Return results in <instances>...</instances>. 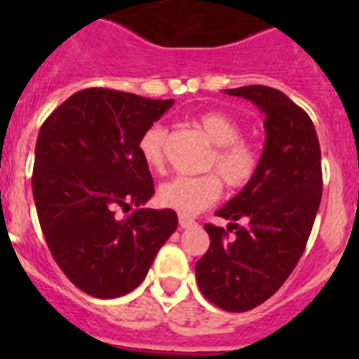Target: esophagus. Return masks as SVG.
Returning <instances> with one entry per match:
<instances>
[{
    "label": "esophagus",
    "instance_id": "1",
    "mask_svg": "<svg viewBox=\"0 0 359 359\" xmlns=\"http://www.w3.org/2000/svg\"><path fill=\"white\" fill-rule=\"evenodd\" d=\"M196 221L192 217H187V215H180V226L182 228H190L194 226Z\"/></svg>",
    "mask_w": 359,
    "mask_h": 359
}]
</instances>
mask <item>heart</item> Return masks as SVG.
Masks as SVG:
<instances>
[{"instance_id": "heart-1", "label": "heart", "mask_w": 359, "mask_h": 359, "mask_svg": "<svg viewBox=\"0 0 359 359\" xmlns=\"http://www.w3.org/2000/svg\"><path fill=\"white\" fill-rule=\"evenodd\" d=\"M198 128L208 140L217 145L208 167L215 169L233 189L248 185L261 165V151L248 138L241 136V123L223 111H205L196 118ZM167 129L152 123L138 142V151L151 169H161L165 158ZM223 194V183L217 174L176 176L160 187L158 201L182 215H198L212 207Z\"/></svg>"}]
</instances>
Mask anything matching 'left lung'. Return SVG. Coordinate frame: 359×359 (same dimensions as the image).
<instances>
[{
    "mask_svg": "<svg viewBox=\"0 0 359 359\" xmlns=\"http://www.w3.org/2000/svg\"><path fill=\"white\" fill-rule=\"evenodd\" d=\"M224 91L264 113L266 144L255 177L215 212L230 219L228 228L205 224L210 248L196 262V278L214 306L243 313L277 293L300 261L322 199V158L309 115L282 91ZM239 218L249 224L241 227Z\"/></svg>",
    "mask_w": 359,
    "mask_h": 359,
    "instance_id": "8db88e82",
    "label": "left lung"
}]
</instances>
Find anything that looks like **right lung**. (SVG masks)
Segmentation results:
<instances>
[{"mask_svg": "<svg viewBox=\"0 0 359 359\" xmlns=\"http://www.w3.org/2000/svg\"><path fill=\"white\" fill-rule=\"evenodd\" d=\"M172 104L88 88L41 126L32 174L41 230L59 268L91 297L116 298L140 286L176 231L174 210L140 208L154 183L138 151L145 129ZM118 210L132 212L122 218Z\"/></svg>", "mask_w": 359, "mask_h": 359, "instance_id": "right-lung-1", "label": "right lung"}]
</instances>
